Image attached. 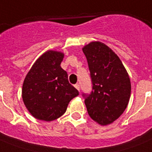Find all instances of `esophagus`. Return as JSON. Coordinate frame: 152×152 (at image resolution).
Returning a JSON list of instances; mask_svg holds the SVG:
<instances>
[{"label": "esophagus", "mask_w": 152, "mask_h": 152, "mask_svg": "<svg viewBox=\"0 0 152 152\" xmlns=\"http://www.w3.org/2000/svg\"><path fill=\"white\" fill-rule=\"evenodd\" d=\"M75 88H76L78 91H80V84H79V83H76V84H75Z\"/></svg>", "instance_id": "1"}]
</instances>
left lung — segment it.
<instances>
[{"mask_svg":"<svg viewBox=\"0 0 152 152\" xmlns=\"http://www.w3.org/2000/svg\"><path fill=\"white\" fill-rule=\"evenodd\" d=\"M88 61L92 91L83 93L91 118L102 125L110 124L125 111L131 95V83L118 56L100 42H92L83 48Z\"/></svg>","mask_w":152,"mask_h":152,"instance_id":"1","label":"left lung"}]
</instances>
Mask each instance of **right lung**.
Returning a JSON list of instances; mask_svg holds the SVG:
<instances>
[{
    "label": "right lung",
    "instance_id": "add662e5",
    "mask_svg": "<svg viewBox=\"0 0 152 152\" xmlns=\"http://www.w3.org/2000/svg\"><path fill=\"white\" fill-rule=\"evenodd\" d=\"M64 53L49 50L39 57L25 77L22 98L31 114L51 121L65 113L69 102L79 95L61 67Z\"/></svg>",
    "mask_w": 152,
    "mask_h": 152
}]
</instances>
